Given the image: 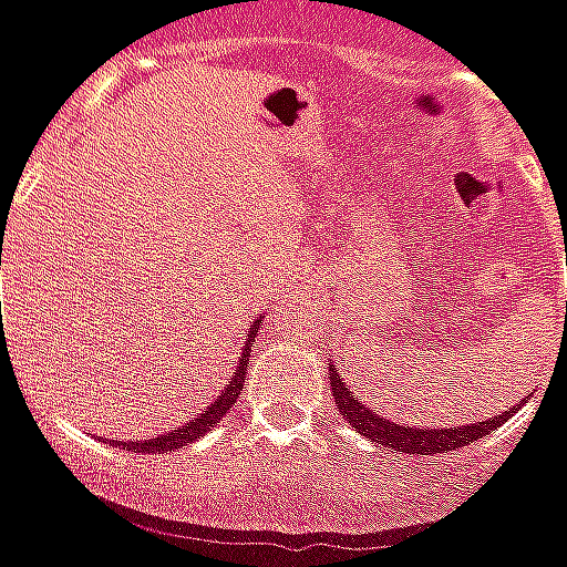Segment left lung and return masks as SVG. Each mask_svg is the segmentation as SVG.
Returning a JSON list of instances; mask_svg holds the SVG:
<instances>
[{"label":"left lung","mask_w":567,"mask_h":567,"mask_svg":"<svg viewBox=\"0 0 567 567\" xmlns=\"http://www.w3.org/2000/svg\"><path fill=\"white\" fill-rule=\"evenodd\" d=\"M329 374H332L334 404H338V411H341L347 423L353 425L357 432H362L365 437H371V441H380V444L402 450V453L432 456V453H444V450L465 447V444H474L477 437L495 432L498 425L507 423L516 414V408H507L504 414L489 416L486 423H462L450 425V429H416V425L392 423V420H383L374 411H369L359 399H353V392L347 390L344 380L338 378L334 365L329 369Z\"/></svg>","instance_id":"obj_1"}]
</instances>
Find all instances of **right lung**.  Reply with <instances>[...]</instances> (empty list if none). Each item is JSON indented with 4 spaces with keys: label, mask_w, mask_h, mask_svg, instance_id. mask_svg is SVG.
<instances>
[{
    "label": "right lung",
    "mask_w": 567,
    "mask_h": 567,
    "mask_svg": "<svg viewBox=\"0 0 567 567\" xmlns=\"http://www.w3.org/2000/svg\"><path fill=\"white\" fill-rule=\"evenodd\" d=\"M256 329H259V320H256L254 326H250V332H247V344H244L241 350V362H238V371H235V378L223 386V392L214 399V402L205 408V414L193 416L189 423L177 425V429H172V432H165V435L159 437H147V441H117V447L123 450H132V453H168V450H181L187 447V444H193L196 437H202L205 432H210V425L217 423L229 408L235 404V399L241 395L244 390V374H247V365H250V341L256 338Z\"/></svg>",
    "instance_id": "right-lung-1"
}]
</instances>
